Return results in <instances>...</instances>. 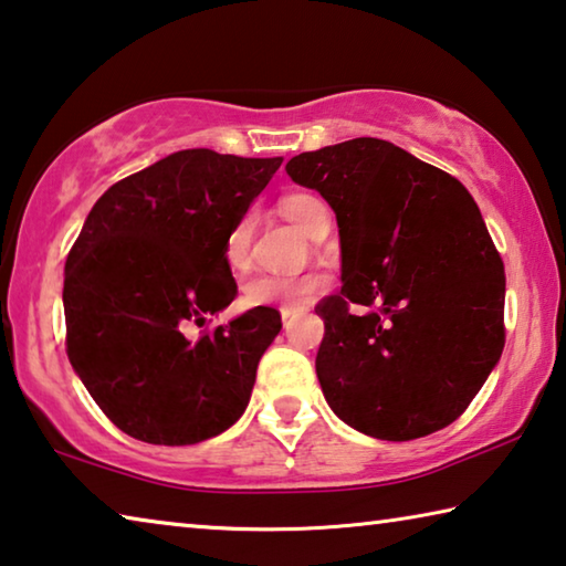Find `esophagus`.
Masks as SVG:
<instances>
[{"label":"esophagus","mask_w":566,"mask_h":566,"mask_svg":"<svg viewBox=\"0 0 566 566\" xmlns=\"http://www.w3.org/2000/svg\"><path fill=\"white\" fill-rule=\"evenodd\" d=\"M302 312H304V310H282V322H284V324H290L292 319L300 317Z\"/></svg>","instance_id":"34e87169"}]
</instances>
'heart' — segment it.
Masks as SVG:
<instances>
[{"instance_id": "b5f03b06", "label": "heart", "mask_w": 566, "mask_h": 566, "mask_svg": "<svg viewBox=\"0 0 566 566\" xmlns=\"http://www.w3.org/2000/svg\"><path fill=\"white\" fill-rule=\"evenodd\" d=\"M280 212L290 222L304 232L306 237L314 234V229L327 217V207L322 199L304 191L282 197ZM249 242H252V217L237 219L224 237V262L232 272H244L249 266ZM322 286V276H256L247 282L242 292V304L249 310L260 306H272V310H302L312 300V294Z\"/></svg>"}]
</instances>
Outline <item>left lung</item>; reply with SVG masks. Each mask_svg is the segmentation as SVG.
Returning <instances> with one entry per match:
<instances>
[{
	"mask_svg": "<svg viewBox=\"0 0 566 566\" xmlns=\"http://www.w3.org/2000/svg\"><path fill=\"white\" fill-rule=\"evenodd\" d=\"M286 175L339 227L342 292L317 304L327 405L387 442L452 424L504 349V264L472 195L375 137L302 151Z\"/></svg>",
	"mask_w": 566,
	"mask_h": 566,
	"instance_id": "left-lung-1",
	"label": "left lung"
}]
</instances>
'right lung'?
Returning a JSON list of instances; mask_svg holds the SVG:
<instances>
[{
    "label": "right lung",
    "instance_id": "1",
    "mask_svg": "<svg viewBox=\"0 0 566 566\" xmlns=\"http://www.w3.org/2000/svg\"><path fill=\"white\" fill-rule=\"evenodd\" d=\"M282 157L181 149L112 185L64 266L66 354L99 409L147 444H197L244 415L256 364L282 329L272 306L189 339L237 282L224 237Z\"/></svg>",
    "mask_w": 566,
    "mask_h": 566
}]
</instances>
